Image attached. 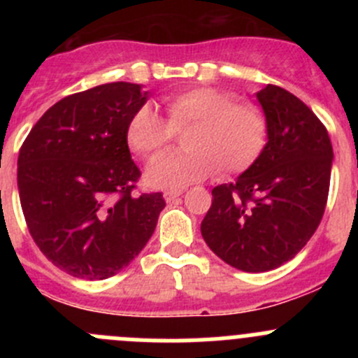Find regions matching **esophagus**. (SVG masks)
<instances>
[{"label":"esophagus","mask_w":358,"mask_h":358,"mask_svg":"<svg viewBox=\"0 0 358 358\" xmlns=\"http://www.w3.org/2000/svg\"><path fill=\"white\" fill-rule=\"evenodd\" d=\"M182 194H183V190H168V192H164V201L173 202L175 199H178Z\"/></svg>","instance_id":"esophagus-1"}]
</instances>
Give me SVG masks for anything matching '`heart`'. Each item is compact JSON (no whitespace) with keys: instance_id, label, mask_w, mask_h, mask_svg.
Returning a JSON list of instances; mask_svg holds the SVG:
<instances>
[{"instance_id":"heart-1","label":"heart","mask_w":358,"mask_h":358,"mask_svg":"<svg viewBox=\"0 0 358 358\" xmlns=\"http://www.w3.org/2000/svg\"><path fill=\"white\" fill-rule=\"evenodd\" d=\"M168 122L152 106H142L126 128V142L140 157L152 159L168 147L173 131H182L178 154L157 157L145 180L154 189H182L218 169L232 175L248 169L265 149L266 117L259 107L236 102L234 95L215 88H190L166 99Z\"/></svg>"}]
</instances>
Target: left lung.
I'll return each instance as SVG.
<instances>
[{"label":"left lung","instance_id":"obj_1","mask_svg":"<svg viewBox=\"0 0 358 358\" xmlns=\"http://www.w3.org/2000/svg\"><path fill=\"white\" fill-rule=\"evenodd\" d=\"M266 117L259 157L211 190L201 223L206 244L243 272H268L294 258L322 220L329 194L333 145L315 114L287 90L256 93Z\"/></svg>","mask_w":358,"mask_h":358}]
</instances>
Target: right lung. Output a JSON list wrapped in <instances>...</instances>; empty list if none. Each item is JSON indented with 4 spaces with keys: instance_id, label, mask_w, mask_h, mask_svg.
<instances>
[{
    "instance_id": "1",
    "label": "right lung",
    "mask_w": 358,
    "mask_h": 358,
    "mask_svg": "<svg viewBox=\"0 0 358 358\" xmlns=\"http://www.w3.org/2000/svg\"><path fill=\"white\" fill-rule=\"evenodd\" d=\"M149 92L107 83L41 115L19 152L17 185L32 239L69 275L102 280L138 256L157 225L162 194L133 196L140 169L126 142Z\"/></svg>"
}]
</instances>
